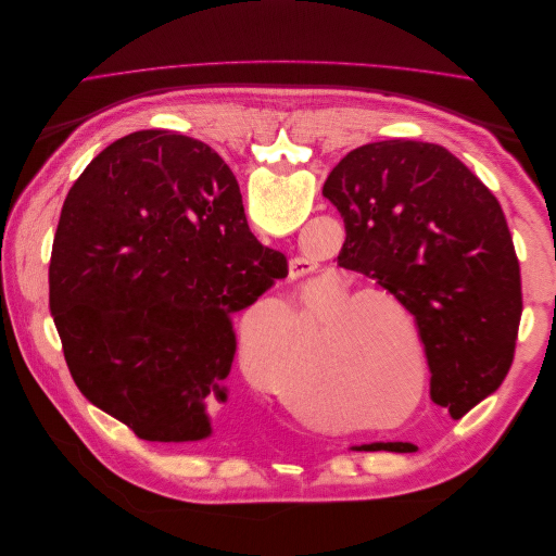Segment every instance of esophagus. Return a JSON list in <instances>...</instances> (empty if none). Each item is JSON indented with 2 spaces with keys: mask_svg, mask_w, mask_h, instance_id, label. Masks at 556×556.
Returning <instances> with one entry per match:
<instances>
[{
  "mask_svg": "<svg viewBox=\"0 0 556 556\" xmlns=\"http://www.w3.org/2000/svg\"><path fill=\"white\" fill-rule=\"evenodd\" d=\"M313 271H315L313 262H308V260H304V257H292V260H290V278H292V280L304 278V276H308V274H313Z\"/></svg>",
  "mask_w": 556,
  "mask_h": 556,
  "instance_id": "obj_1",
  "label": "esophagus"
}]
</instances>
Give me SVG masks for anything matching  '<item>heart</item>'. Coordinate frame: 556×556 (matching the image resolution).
I'll list each match as a JSON object with an SVG mask.
<instances>
[{"mask_svg": "<svg viewBox=\"0 0 556 556\" xmlns=\"http://www.w3.org/2000/svg\"><path fill=\"white\" fill-rule=\"evenodd\" d=\"M308 315L313 323L325 317L323 376L339 406L357 415H371L390 410L394 403L408 399L415 384L410 352L419 371L415 403L422 399L427 343L417 331L413 315L396 296L382 290L355 294L348 280L336 278L308 306ZM301 329V315L282 301L255 325H245L243 362L248 371L260 378V359L271 345V331H278L280 345H288V341L299 339ZM278 394L299 413L317 406L285 376L278 378Z\"/></svg>", "mask_w": 556, "mask_h": 556, "instance_id": "b5f03b06", "label": "heart"}]
</instances>
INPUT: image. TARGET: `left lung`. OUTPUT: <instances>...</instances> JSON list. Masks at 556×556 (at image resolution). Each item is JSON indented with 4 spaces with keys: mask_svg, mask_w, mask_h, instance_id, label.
<instances>
[{
    "mask_svg": "<svg viewBox=\"0 0 556 556\" xmlns=\"http://www.w3.org/2000/svg\"><path fill=\"white\" fill-rule=\"evenodd\" d=\"M323 194L345 223L339 266L376 278L410 311L431 401L462 419L508 376L521 317L519 262L496 197L443 146L408 139L350 150Z\"/></svg>",
    "mask_w": 556,
    "mask_h": 556,
    "instance_id": "left-lung-1",
    "label": "left lung"
}]
</instances>
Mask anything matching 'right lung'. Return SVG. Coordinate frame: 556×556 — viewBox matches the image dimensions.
Wrapping results in <instances>:
<instances>
[{"label": "right lung", "mask_w": 556, "mask_h": 556, "mask_svg": "<svg viewBox=\"0 0 556 556\" xmlns=\"http://www.w3.org/2000/svg\"><path fill=\"white\" fill-rule=\"evenodd\" d=\"M288 276L248 227L215 150L143 129L102 150L64 201L50 313L72 378L143 441L199 443L227 403L233 313Z\"/></svg>", "instance_id": "obj_1"}]
</instances>
